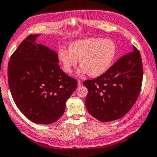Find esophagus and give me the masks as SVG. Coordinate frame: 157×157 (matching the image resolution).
<instances>
[{
  "label": "esophagus",
  "instance_id": "esophagus-1",
  "mask_svg": "<svg viewBox=\"0 0 157 157\" xmlns=\"http://www.w3.org/2000/svg\"><path fill=\"white\" fill-rule=\"evenodd\" d=\"M82 86V82L80 80H78V86L81 87Z\"/></svg>",
  "mask_w": 157,
  "mask_h": 157
}]
</instances>
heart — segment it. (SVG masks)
<instances>
[{"label":"heart","mask_w":157,"mask_h":157,"mask_svg":"<svg viewBox=\"0 0 157 157\" xmlns=\"http://www.w3.org/2000/svg\"><path fill=\"white\" fill-rule=\"evenodd\" d=\"M116 54L117 45L114 41L97 37L74 40L69 43V49L61 48L58 50V58L65 72H72L80 60L81 67L77 70V75L88 73L92 77L105 74Z\"/></svg>","instance_id":"b5f03b06"}]
</instances>
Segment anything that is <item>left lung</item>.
<instances>
[{
    "mask_svg": "<svg viewBox=\"0 0 157 157\" xmlns=\"http://www.w3.org/2000/svg\"><path fill=\"white\" fill-rule=\"evenodd\" d=\"M119 59L103 75L83 85L88 90L87 111L102 122L112 121L128 113L135 103L143 79L141 56L136 48Z\"/></svg>",
    "mask_w": 157,
    "mask_h": 157,
    "instance_id": "obj_1",
    "label": "left lung"
}]
</instances>
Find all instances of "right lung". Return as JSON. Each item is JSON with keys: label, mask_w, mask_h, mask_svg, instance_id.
<instances>
[{"label": "right lung", "mask_w": 157, "mask_h": 157, "mask_svg": "<svg viewBox=\"0 0 157 157\" xmlns=\"http://www.w3.org/2000/svg\"><path fill=\"white\" fill-rule=\"evenodd\" d=\"M29 35L10 58L8 83L16 106L27 119L48 125L62 117L77 81L63 72L56 52Z\"/></svg>", "instance_id": "add662e5"}]
</instances>
